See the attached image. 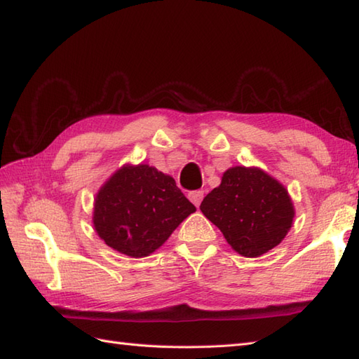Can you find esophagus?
Instances as JSON below:
<instances>
[{
	"instance_id": "1",
	"label": "esophagus",
	"mask_w": 359,
	"mask_h": 359,
	"mask_svg": "<svg viewBox=\"0 0 359 359\" xmlns=\"http://www.w3.org/2000/svg\"><path fill=\"white\" fill-rule=\"evenodd\" d=\"M188 197H189V201H191L196 207H199L201 205V202H202V199H203V191H191L188 194Z\"/></svg>"
}]
</instances>
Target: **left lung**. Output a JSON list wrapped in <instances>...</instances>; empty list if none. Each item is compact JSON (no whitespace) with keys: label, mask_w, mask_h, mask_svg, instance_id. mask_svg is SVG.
Masks as SVG:
<instances>
[{"label":"left lung","mask_w":359,"mask_h":359,"mask_svg":"<svg viewBox=\"0 0 359 359\" xmlns=\"http://www.w3.org/2000/svg\"><path fill=\"white\" fill-rule=\"evenodd\" d=\"M231 248L259 257L284 241L293 225L294 207L287 188L256 166H233L201 203Z\"/></svg>","instance_id":"obj_1"}]
</instances>
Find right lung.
I'll list each match as a JSON object with an SVG mask.
<instances>
[{"label":"right lung","instance_id":"add662e5","mask_svg":"<svg viewBox=\"0 0 359 359\" xmlns=\"http://www.w3.org/2000/svg\"><path fill=\"white\" fill-rule=\"evenodd\" d=\"M196 211L171 175L126 163L98 189L93 224L100 239L129 257H147Z\"/></svg>","mask_w":359,"mask_h":359}]
</instances>
